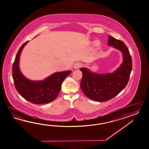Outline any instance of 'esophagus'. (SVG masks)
Returning <instances> with one entry per match:
<instances>
[{
	"instance_id": "34e87169",
	"label": "esophagus",
	"mask_w": 149,
	"mask_h": 149,
	"mask_svg": "<svg viewBox=\"0 0 149 149\" xmlns=\"http://www.w3.org/2000/svg\"><path fill=\"white\" fill-rule=\"evenodd\" d=\"M82 64L81 62H76V63H74L73 67L74 69H78V68H80L82 67Z\"/></svg>"
}]
</instances>
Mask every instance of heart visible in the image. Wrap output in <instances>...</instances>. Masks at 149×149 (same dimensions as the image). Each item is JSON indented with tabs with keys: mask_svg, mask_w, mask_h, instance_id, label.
I'll return each mask as SVG.
<instances>
[{
	"mask_svg": "<svg viewBox=\"0 0 149 149\" xmlns=\"http://www.w3.org/2000/svg\"><path fill=\"white\" fill-rule=\"evenodd\" d=\"M95 45H96V46H98L100 44V42L98 41H96L95 42Z\"/></svg>",
	"mask_w": 149,
	"mask_h": 149,
	"instance_id": "heart-1",
	"label": "heart"
}]
</instances>
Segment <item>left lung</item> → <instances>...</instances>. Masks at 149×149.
Segmentation results:
<instances>
[{"mask_svg":"<svg viewBox=\"0 0 149 149\" xmlns=\"http://www.w3.org/2000/svg\"><path fill=\"white\" fill-rule=\"evenodd\" d=\"M108 45L118 49L123 54V63L113 73L99 74L81 68L82 77L80 87L89 98L103 102L113 98L126 87L132 69V59L130 51L123 41L108 36Z\"/></svg>","mask_w":149,"mask_h":149,"instance_id":"1","label":"left lung"}]
</instances>
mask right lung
Wrapping results in <instances>:
<instances>
[{"instance_id": "right-lung-1", "label": "right lung", "mask_w": 149, "mask_h": 149, "mask_svg": "<svg viewBox=\"0 0 149 149\" xmlns=\"http://www.w3.org/2000/svg\"><path fill=\"white\" fill-rule=\"evenodd\" d=\"M26 41L19 48L12 68V76L16 91L23 97L34 104H46L53 101L58 95L62 83L71 71L56 72L42 81H31L19 71V56Z\"/></svg>"}]
</instances>
